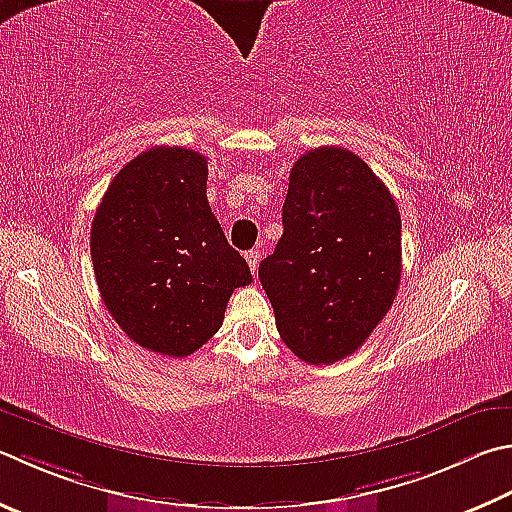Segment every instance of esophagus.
Returning <instances> with one entry per match:
<instances>
[{
    "mask_svg": "<svg viewBox=\"0 0 512 512\" xmlns=\"http://www.w3.org/2000/svg\"><path fill=\"white\" fill-rule=\"evenodd\" d=\"M246 262L250 266V273H257V266H259V250H248L246 253Z\"/></svg>",
    "mask_w": 512,
    "mask_h": 512,
    "instance_id": "esophagus-1",
    "label": "esophagus"
}]
</instances>
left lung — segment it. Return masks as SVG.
Returning <instances> with one entry per match:
<instances>
[{
	"label": "left lung",
	"mask_w": 512,
	"mask_h": 512,
	"mask_svg": "<svg viewBox=\"0 0 512 512\" xmlns=\"http://www.w3.org/2000/svg\"><path fill=\"white\" fill-rule=\"evenodd\" d=\"M282 226L259 282L286 347L311 365H331L392 309L403 268L401 212L360 156L329 145L295 161Z\"/></svg>",
	"instance_id": "8db88e82"
}]
</instances>
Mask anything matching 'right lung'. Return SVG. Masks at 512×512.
<instances>
[{"label":"right lung","instance_id":"1","mask_svg":"<svg viewBox=\"0 0 512 512\" xmlns=\"http://www.w3.org/2000/svg\"><path fill=\"white\" fill-rule=\"evenodd\" d=\"M208 161L152 147L120 170L91 224L100 297L129 340L190 356L215 336L235 288L253 282L206 197Z\"/></svg>","mask_w":512,"mask_h":512}]
</instances>
